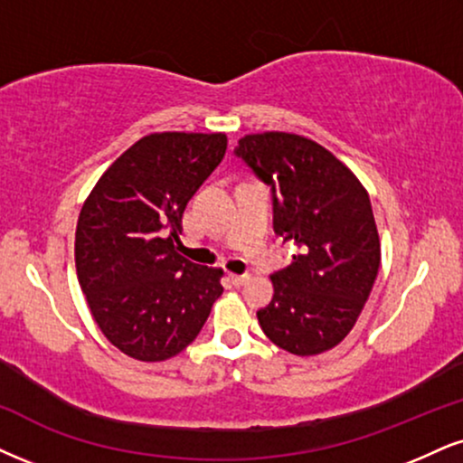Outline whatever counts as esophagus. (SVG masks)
I'll use <instances>...</instances> for the list:
<instances>
[{
	"label": "esophagus",
	"instance_id": "esophagus-1",
	"mask_svg": "<svg viewBox=\"0 0 463 463\" xmlns=\"http://www.w3.org/2000/svg\"><path fill=\"white\" fill-rule=\"evenodd\" d=\"M249 275H230V281L233 283V285H236V288H238V285H244V283H247L249 281Z\"/></svg>",
	"mask_w": 463,
	"mask_h": 463
}]
</instances>
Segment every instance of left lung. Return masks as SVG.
Returning <instances> with one entry per match:
<instances>
[{"mask_svg":"<svg viewBox=\"0 0 463 463\" xmlns=\"http://www.w3.org/2000/svg\"><path fill=\"white\" fill-rule=\"evenodd\" d=\"M236 156L270 186L275 233L292 264L272 275L258 311L272 344L296 356L339 345L354 328L380 268V236L364 186L335 154L292 133L244 135Z\"/></svg>","mask_w":463,"mask_h":463,"instance_id":"1","label":"left lung"}]
</instances>
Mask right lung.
I'll return each instance as SVG.
<instances>
[{
	"mask_svg": "<svg viewBox=\"0 0 463 463\" xmlns=\"http://www.w3.org/2000/svg\"><path fill=\"white\" fill-rule=\"evenodd\" d=\"M225 133H152L116 158L85 199L77 277L102 335L130 358L180 354L222 294L221 268L175 250L188 199L219 167Z\"/></svg>",
	"mask_w": 463,
	"mask_h": 463,
	"instance_id": "add662e5",
	"label": "right lung"
}]
</instances>
